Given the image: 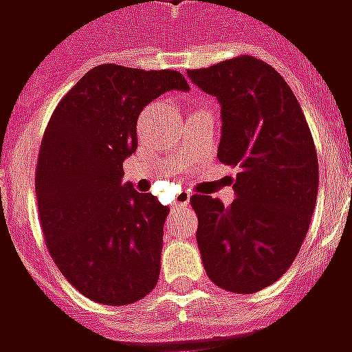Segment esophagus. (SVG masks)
Returning a JSON list of instances; mask_svg holds the SVG:
<instances>
[{
  "instance_id": "obj_1",
  "label": "esophagus",
  "mask_w": 352,
  "mask_h": 352,
  "mask_svg": "<svg viewBox=\"0 0 352 352\" xmlns=\"http://www.w3.org/2000/svg\"><path fill=\"white\" fill-rule=\"evenodd\" d=\"M188 201H190V192H181V194H179V196L175 198V204H173V206L183 207V206H186Z\"/></svg>"
}]
</instances>
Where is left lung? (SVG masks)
I'll return each mask as SVG.
<instances>
[{
    "label": "left lung",
    "mask_w": 352,
    "mask_h": 352,
    "mask_svg": "<svg viewBox=\"0 0 352 352\" xmlns=\"http://www.w3.org/2000/svg\"><path fill=\"white\" fill-rule=\"evenodd\" d=\"M186 75L221 103L217 156L239 168L230 207L190 198L201 262L217 287L252 294L283 277L307 236L318 192L315 143L294 92L262 60L232 58Z\"/></svg>",
    "instance_id": "obj_1"
}]
</instances>
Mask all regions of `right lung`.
<instances>
[{"mask_svg":"<svg viewBox=\"0 0 352 352\" xmlns=\"http://www.w3.org/2000/svg\"><path fill=\"white\" fill-rule=\"evenodd\" d=\"M169 90L190 87L171 69L98 65L62 98L43 135L35 196L47 249L92 302H138L160 277L169 207L122 183V164L138 148L139 113Z\"/></svg>","mask_w":352,"mask_h":352,"instance_id":"1","label":"right lung"}]
</instances>
